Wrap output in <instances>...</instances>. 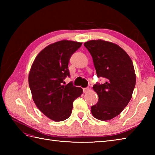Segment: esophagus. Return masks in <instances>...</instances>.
I'll list each match as a JSON object with an SVG mask.
<instances>
[{"label": "esophagus", "mask_w": 155, "mask_h": 155, "mask_svg": "<svg viewBox=\"0 0 155 155\" xmlns=\"http://www.w3.org/2000/svg\"><path fill=\"white\" fill-rule=\"evenodd\" d=\"M88 91H89V88H83L84 93H87Z\"/></svg>", "instance_id": "esophagus-1"}]
</instances>
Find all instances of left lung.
I'll return each instance as SVG.
<instances>
[{
  "instance_id": "8db88e82",
  "label": "left lung",
  "mask_w": 155,
  "mask_h": 155,
  "mask_svg": "<svg viewBox=\"0 0 155 155\" xmlns=\"http://www.w3.org/2000/svg\"><path fill=\"white\" fill-rule=\"evenodd\" d=\"M84 46L93 57L97 77L106 79L104 84L93 87L98 101L92 106V114L97 119L109 120L118 116L132 98L136 84L133 61L113 42L98 39L85 42Z\"/></svg>"
}]
</instances>
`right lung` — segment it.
I'll use <instances>...</instances> for the list:
<instances>
[{"label": "right lung", "instance_id": "obj_1", "mask_svg": "<svg viewBox=\"0 0 155 155\" xmlns=\"http://www.w3.org/2000/svg\"><path fill=\"white\" fill-rule=\"evenodd\" d=\"M82 42L62 40L48 45L39 52L28 74L32 97L46 117L62 121L71 116L73 101L83 94L81 87L72 83L64 85L69 77L68 64L72 54Z\"/></svg>", "mask_w": 155, "mask_h": 155}]
</instances>
